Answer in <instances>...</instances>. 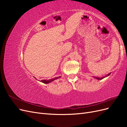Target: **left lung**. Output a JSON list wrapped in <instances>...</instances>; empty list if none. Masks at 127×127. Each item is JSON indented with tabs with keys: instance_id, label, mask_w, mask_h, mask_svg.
Returning a JSON list of instances; mask_svg holds the SVG:
<instances>
[{
	"instance_id": "8db88e82",
	"label": "left lung",
	"mask_w": 127,
	"mask_h": 127,
	"mask_svg": "<svg viewBox=\"0 0 127 127\" xmlns=\"http://www.w3.org/2000/svg\"><path fill=\"white\" fill-rule=\"evenodd\" d=\"M110 74H111V73H109V74L108 75H107V76H109V75H110ZM94 78H96V79H98H98L99 80V79H103V78H104V77H102V78H99V77H94Z\"/></svg>"
}]
</instances>
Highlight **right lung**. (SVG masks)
<instances>
[{"label":"right lung","mask_w":127,"mask_h":127,"mask_svg":"<svg viewBox=\"0 0 127 127\" xmlns=\"http://www.w3.org/2000/svg\"><path fill=\"white\" fill-rule=\"evenodd\" d=\"M60 77H55V78H53L52 79H49V80H45H45H41V82H42V83H45V84H48L49 83H50V82L53 81V80H55V79H56L57 78H59Z\"/></svg>","instance_id":"add662e5"}]
</instances>
